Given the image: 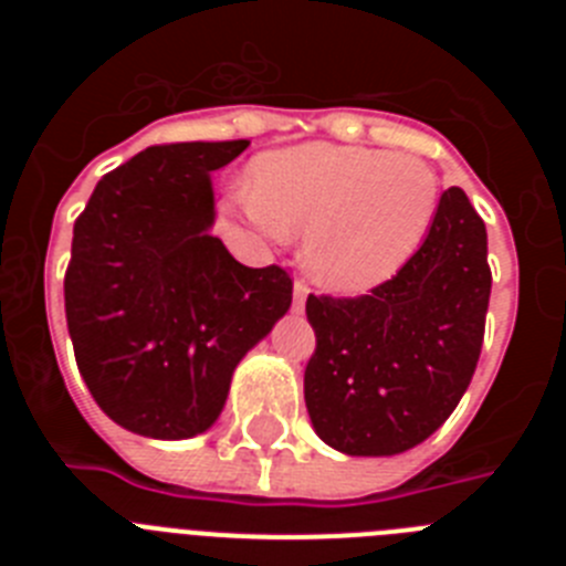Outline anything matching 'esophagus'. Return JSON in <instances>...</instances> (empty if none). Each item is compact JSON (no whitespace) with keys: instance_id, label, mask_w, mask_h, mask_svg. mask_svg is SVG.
<instances>
[{"instance_id":"esophagus-1","label":"esophagus","mask_w":566,"mask_h":566,"mask_svg":"<svg viewBox=\"0 0 566 566\" xmlns=\"http://www.w3.org/2000/svg\"><path fill=\"white\" fill-rule=\"evenodd\" d=\"M294 308L297 312H303V306H306V297H308V286L303 283V280H294Z\"/></svg>"}]
</instances>
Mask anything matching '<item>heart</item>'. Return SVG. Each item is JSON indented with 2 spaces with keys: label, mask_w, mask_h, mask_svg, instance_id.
Wrapping results in <instances>:
<instances>
[{
  "label": "heart",
  "mask_w": 566,
  "mask_h": 566,
  "mask_svg": "<svg viewBox=\"0 0 566 566\" xmlns=\"http://www.w3.org/2000/svg\"><path fill=\"white\" fill-rule=\"evenodd\" d=\"M240 209L269 240L303 234V263L332 292H371L422 247L439 175L417 155L300 144L260 155Z\"/></svg>",
  "instance_id": "obj_1"
}]
</instances>
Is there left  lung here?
Instances as JSON below:
<instances>
[{
    "instance_id": "8db88e82",
    "label": "left lung",
    "mask_w": 566,
    "mask_h": 566,
    "mask_svg": "<svg viewBox=\"0 0 566 566\" xmlns=\"http://www.w3.org/2000/svg\"><path fill=\"white\" fill-rule=\"evenodd\" d=\"M490 303L488 229L459 187L408 263L363 297L306 300L314 431L348 457H397L442 428L476 371Z\"/></svg>"
}]
</instances>
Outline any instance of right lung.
Here are the masks:
<instances>
[{"mask_svg":"<svg viewBox=\"0 0 566 566\" xmlns=\"http://www.w3.org/2000/svg\"><path fill=\"white\" fill-rule=\"evenodd\" d=\"M238 142L149 147L107 172L73 227L64 312L78 371L115 424L147 439L209 431L238 363L292 306L280 266L212 238L214 169Z\"/></svg>","mask_w":566,"mask_h":566,"instance_id":"add662e5","label":"right lung"}]
</instances>
